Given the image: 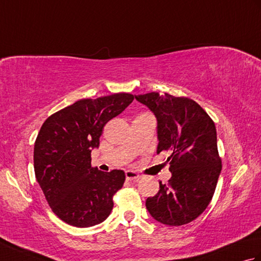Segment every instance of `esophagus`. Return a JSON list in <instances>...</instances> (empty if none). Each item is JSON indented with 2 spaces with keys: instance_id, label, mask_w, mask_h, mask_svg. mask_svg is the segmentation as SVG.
Masks as SVG:
<instances>
[{
  "instance_id": "34e87169",
  "label": "esophagus",
  "mask_w": 261,
  "mask_h": 261,
  "mask_svg": "<svg viewBox=\"0 0 261 261\" xmlns=\"http://www.w3.org/2000/svg\"><path fill=\"white\" fill-rule=\"evenodd\" d=\"M125 178H126V180L134 181V180H138V179H139V178H140V175L137 174L136 171L126 170V171H125Z\"/></svg>"
}]
</instances>
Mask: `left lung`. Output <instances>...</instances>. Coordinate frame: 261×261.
Segmentation results:
<instances>
[{"mask_svg": "<svg viewBox=\"0 0 261 261\" xmlns=\"http://www.w3.org/2000/svg\"><path fill=\"white\" fill-rule=\"evenodd\" d=\"M136 98L157 118V153H170L171 178L168 184L159 181V192L147 198V210L163 224L190 223L208 206L222 169L214 122L188 97L151 92Z\"/></svg>", "mask_w": 261, "mask_h": 261, "instance_id": "left-lung-1", "label": "left lung"}]
</instances>
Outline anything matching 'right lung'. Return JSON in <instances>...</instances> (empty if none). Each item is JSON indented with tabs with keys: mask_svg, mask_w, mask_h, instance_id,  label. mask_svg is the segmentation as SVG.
<instances>
[{
	"mask_svg": "<svg viewBox=\"0 0 261 261\" xmlns=\"http://www.w3.org/2000/svg\"><path fill=\"white\" fill-rule=\"evenodd\" d=\"M129 93L83 98L51 114L35 142L36 178L58 218L87 228L103 222L113 208L114 194L125 180L123 170H98L91 165L104 125L134 101Z\"/></svg>",
	"mask_w": 261,
	"mask_h": 261,
	"instance_id": "1",
	"label": "right lung"
}]
</instances>
